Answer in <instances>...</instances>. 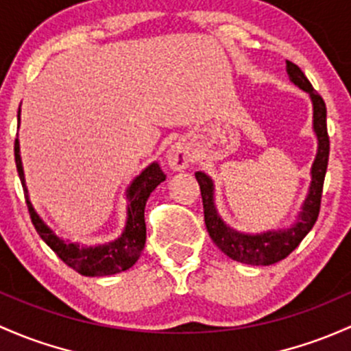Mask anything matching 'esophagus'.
<instances>
[{
	"label": "esophagus",
	"mask_w": 351,
	"mask_h": 351,
	"mask_svg": "<svg viewBox=\"0 0 351 351\" xmlns=\"http://www.w3.org/2000/svg\"><path fill=\"white\" fill-rule=\"evenodd\" d=\"M166 160H168L169 168L176 169H185L191 163V154L188 151V147L183 145V143H176L168 149V154H166Z\"/></svg>",
	"instance_id": "1"
}]
</instances>
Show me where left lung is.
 I'll return each instance as SVG.
<instances>
[{"label":"left lung","mask_w":351,"mask_h":351,"mask_svg":"<svg viewBox=\"0 0 351 351\" xmlns=\"http://www.w3.org/2000/svg\"><path fill=\"white\" fill-rule=\"evenodd\" d=\"M286 72L289 75L291 82L296 84L302 90L311 95L313 101V126L318 136V154L313 163V182L309 188V195L306 198L304 206L300 220L294 227L287 228L284 232H267L263 235H245L232 230L222 222L217 210L213 206V183L205 173H195L197 182L200 185L202 202H204V217L206 230H208L210 239L220 250L237 263L252 264V265H271L286 259L302 239L308 235L313 225L316 223L319 215V206H322L323 183L324 175L328 168V158H330V136H328L326 128V104L323 97L315 90L308 77L302 73V70L293 62L286 60Z\"/></svg>","instance_id":"8db88e82"}]
</instances>
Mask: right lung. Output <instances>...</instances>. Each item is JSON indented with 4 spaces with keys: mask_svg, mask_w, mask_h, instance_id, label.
I'll list each match as a JSON object with an SVG mask.
<instances>
[{
    "mask_svg": "<svg viewBox=\"0 0 351 351\" xmlns=\"http://www.w3.org/2000/svg\"><path fill=\"white\" fill-rule=\"evenodd\" d=\"M18 123H20V110H18ZM14 163H16L18 175H20L21 185H23L25 193V176L23 168H21L20 158V145L18 139H14ZM166 175L156 163L147 166L145 171L132 182L129 186L128 197V223L126 230L117 241L106 243L99 247H82L77 243H67L51 234V230L42 222L36 212L33 210L32 204L27 198V206L29 219H32L33 227L36 228L40 237L47 242V245L64 261L65 264L75 269L82 276H110L117 274L121 271H126L141 256L146 243V223H145V206L147 197L161 182H165Z\"/></svg>",
    "mask_w": 351,
    "mask_h": 351,
    "instance_id": "add662e5",
    "label": "right lung"
}]
</instances>
